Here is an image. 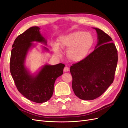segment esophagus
<instances>
[{
  "label": "esophagus",
  "mask_w": 128,
  "mask_h": 128,
  "mask_svg": "<svg viewBox=\"0 0 128 128\" xmlns=\"http://www.w3.org/2000/svg\"><path fill=\"white\" fill-rule=\"evenodd\" d=\"M69 70V68H68V67H65L64 68V72H68Z\"/></svg>",
  "instance_id": "34e87169"
}]
</instances>
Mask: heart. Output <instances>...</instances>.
<instances>
[{
  "label": "heart",
  "mask_w": 128,
  "mask_h": 128,
  "mask_svg": "<svg viewBox=\"0 0 128 128\" xmlns=\"http://www.w3.org/2000/svg\"><path fill=\"white\" fill-rule=\"evenodd\" d=\"M92 34L87 32L76 31L66 35L62 36L58 40V45H53V50L56 55L61 56L58 47L67 50L68 59L73 62H79L86 58L94 45Z\"/></svg>",
  "instance_id": "1"
}]
</instances>
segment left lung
<instances>
[{"mask_svg": "<svg viewBox=\"0 0 128 128\" xmlns=\"http://www.w3.org/2000/svg\"><path fill=\"white\" fill-rule=\"evenodd\" d=\"M94 29L98 40L95 50L82 61L72 64L70 70L74 94L85 100L99 97L113 82L118 60L112 38L101 29Z\"/></svg>", "mask_w": 128, "mask_h": 128, "instance_id": "obj_1", "label": "left lung"}]
</instances>
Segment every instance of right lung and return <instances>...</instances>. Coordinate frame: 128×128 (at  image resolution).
<instances>
[{
	"label": "right lung",
	"instance_id": "obj_1",
	"mask_svg": "<svg viewBox=\"0 0 128 128\" xmlns=\"http://www.w3.org/2000/svg\"><path fill=\"white\" fill-rule=\"evenodd\" d=\"M38 26H32L18 35L12 45L10 59V72L18 91L30 101L36 103L47 102L52 97L54 85L58 77L63 74L64 64H46L35 76L30 74L24 66V61L32 42H43ZM46 50L48 49L44 48Z\"/></svg>",
	"mask_w": 128,
	"mask_h": 128
}]
</instances>
